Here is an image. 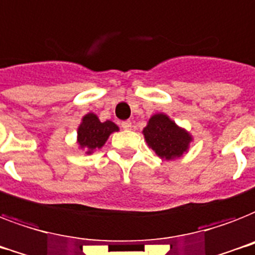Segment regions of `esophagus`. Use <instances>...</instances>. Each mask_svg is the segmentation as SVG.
Segmentation results:
<instances>
[{
    "instance_id": "1",
    "label": "esophagus",
    "mask_w": 255,
    "mask_h": 255,
    "mask_svg": "<svg viewBox=\"0 0 255 255\" xmlns=\"http://www.w3.org/2000/svg\"><path fill=\"white\" fill-rule=\"evenodd\" d=\"M121 126H122V129L129 130V129H131V122H130L129 120H128V121H122Z\"/></svg>"
}]
</instances>
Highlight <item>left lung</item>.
Segmentation results:
<instances>
[{"mask_svg": "<svg viewBox=\"0 0 255 255\" xmlns=\"http://www.w3.org/2000/svg\"><path fill=\"white\" fill-rule=\"evenodd\" d=\"M142 133L148 147L166 160L180 158L188 151L189 143L193 140L189 131L176 125L164 113L151 116Z\"/></svg>", "mask_w": 255, "mask_h": 255, "instance_id": "obj_1", "label": "left lung"}]
</instances>
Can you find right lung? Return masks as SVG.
Listing matches in <instances>:
<instances>
[{"label":"right lung","mask_w":255,"mask_h":255,"mask_svg":"<svg viewBox=\"0 0 255 255\" xmlns=\"http://www.w3.org/2000/svg\"><path fill=\"white\" fill-rule=\"evenodd\" d=\"M118 130L115 122L109 120L101 122L95 113H88L81 118V124L77 128V144L89 155L103 147L109 135Z\"/></svg>","instance_id":"add662e5"}]
</instances>
